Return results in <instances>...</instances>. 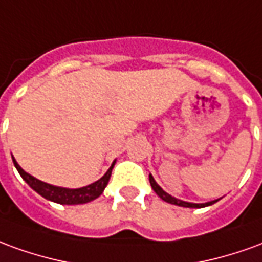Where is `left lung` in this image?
I'll return each instance as SVG.
<instances>
[{
  "label": "left lung",
  "mask_w": 262,
  "mask_h": 262,
  "mask_svg": "<svg viewBox=\"0 0 262 262\" xmlns=\"http://www.w3.org/2000/svg\"><path fill=\"white\" fill-rule=\"evenodd\" d=\"M148 180H150V185L153 188V191L157 195H159L163 201H165L167 203H171V205H177V206H182V208H205V206H210V205H213L216 203L219 199H214V201H210V202L206 203H192V202H185V201H181V199H177V198L171 196L170 193H167L163 189V188L160 187L159 184L156 182V180L153 178V176L150 174L148 176Z\"/></svg>",
  "instance_id": "left-lung-1"
}]
</instances>
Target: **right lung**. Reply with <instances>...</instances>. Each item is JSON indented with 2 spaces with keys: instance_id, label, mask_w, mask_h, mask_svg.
<instances>
[{
  "instance_id": "obj_1",
  "label": "right lung",
  "mask_w": 262,
  "mask_h": 262,
  "mask_svg": "<svg viewBox=\"0 0 262 262\" xmlns=\"http://www.w3.org/2000/svg\"><path fill=\"white\" fill-rule=\"evenodd\" d=\"M12 161H14L15 168L18 170L20 177L24 178V181L33 191H36L45 199L52 201V202L60 203V205H81V203L91 202L94 199H97L103 192L105 187L108 185L109 178H111V174H112V168H114L115 163H116V160H115L112 165L109 167V170L98 181L92 182V184L86 185V187L71 189V188L56 187V185H50L48 182L40 181V180H37L33 176H31V174H28L26 171L22 170V167L16 163V160L14 157H12Z\"/></svg>"
}]
</instances>
